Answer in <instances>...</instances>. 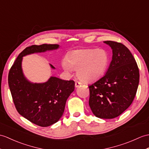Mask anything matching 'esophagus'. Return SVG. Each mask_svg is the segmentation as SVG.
Segmentation results:
<instances>
[{
    "label": "esophagus",
    "mask_w": 149,
    "mask_h": 149,
    "mask_svg": "<svg viewBox=\"0 0 149 149\" xmlns=\"http://www.w3.org/2000/svg\"><path fill=\"white\" fill-rule=\"evenodd\" d=\"M81 85H82V83H81V82L76 81V82H75V86L76 88H78V87H79V86H81Z\"/></svg>",
    "instance_id": "obj_1"
}]
</instances>
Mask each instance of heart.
Instances as JSON below:
<instances>
[{
    "label": "heart",
    "mask_w": 149,
    "mask_h": 149,
    "mask_svg": "<svg viewBox=\"0 0 149 149\" xmlns=\"http://www.w3.org/2000/svg\"><path fill=\"white\" fill-rule=\"evenodd\" d=\"M109 63V55L103 49H82L68 53L62 61L64 70L70 73L77 70V77L81 81L89 82L97 80L106 72Z\"/></svg>",
    "instance_id": "1"
}]
</instances>
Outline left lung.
<instances>
[{
    "instance_id": "left-lung-1",
    "label": "left lung",
    "mask_w": 149,
    "mask_h": 149,
    "mask_svg": "<svg viewBox=\"0 0 149 149\" xmlns=\"http://www.w3.org/2000/svg\"><path fill=\"white\" fill-rule=\"evenodd\" d=\"M112 49V60L103 77L89 86V105L102 119L118 117L128 108L139 84V69L130 51L121 43L104 41Z\"/></svg>"
}]
</instances>
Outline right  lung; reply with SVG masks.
Wrapping results in <instances>:
<instances>
[{
    "mask_svg": "<svg viewBox=\"0 0 149 149\" xmlns=\"http://www.w3.org/2000/svg\"><path fill=\"white\" fill-rule=\"evenodd\" d=\"M58 44L32 45L26 47L14 62L8 84L17 111L29 121L41 127L58 122L63 115L67 98L74 91L75 82L51 77L44 83L28 81L22 70L23 57L28 54L57 49ZM51 68H55L50 64Z\"/></svg>",
    "mask_w": 149,
    "mask_h": 149,
    "instance_id": "add662e5",
    "label": "right lung"
}]
</instances>
